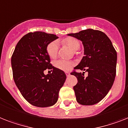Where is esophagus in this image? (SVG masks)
I'll return each instance as SVG.
<instances>
[{
  "label": "esophagus",
  "instance_id": "1",
  "mask_svg": "<svg viewBox=\"0 0 128 128\" xmlns=\"http://www.w3.org/2000/svg\"><path fill=\"white\" fill-rule=\"evenodd\" d=\"M70 74V72H66V76H69Z\"/></svg>",
  "mask_w": 128,
  "mask_h": 128
}]
</instances>
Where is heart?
<instances>
[{
	"instance_id": "1",
	"label": "heart",
	"mask_w": 128,
	"mask_h": 128,
	"mask_svg": "<svg viewBox=\"0 0 128 128\" xmlns=\"http://www.w3.org/2000/svg\"><path fill=\"white\" fill-rule=\"evenodd\" d=\"M62 44L69 46L74 51L78 50L80 48L81 42L80 40L74 37H68L62 40ZM46 52L50 58H54L58 54V43L56 40H53L47 44L46 48ZM54 66L58 69L62 71H69L75 66V62L72 60H57L54 62Z\"/></svg>"
}]
</instances>
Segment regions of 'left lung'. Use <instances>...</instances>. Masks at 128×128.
<instances>
[{
    "label": "left lung",
    "mask_w": 128,
    "mask_h": 128,
    "mask_svg": "<svg viewBox=\"0 0 128 128\" xmlns=\"http://www.w3.org/2000/svg\"><path fill=\"white\" fill-rule=\"evenodd\" d=\"M82 41L84 56L74 70L88 72H72L78 79L74 87L78 102L82 105L98 103L107 94L114 81L116 72L117 53L107 35L92 29L83 30L76 34H70Z\"/></svg>",
    "instance_id": "obj_1"
}]
</instances>
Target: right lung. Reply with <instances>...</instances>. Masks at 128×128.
<instances>
[{
  "mask_svg": "<svg viewBox=\"0 0 128 128\" xmlns=\"http://www.w3.org/2000/svg\"><path fill=\"white\" fill-rule=\"evenodd\" d=\"M54 34L42 32L25 35L16 46L11 58L14 80L28 102L38 107L54 105L66 81L64 72L52 66L46 48L58 39ZM52 74L45 75V69Z\"/></svg>",
  "mask_w": 128,
  "mask_h": 128,
  "instance_id": "right-lung-1",
  "label": "right lung"
}]
</instances>
